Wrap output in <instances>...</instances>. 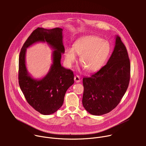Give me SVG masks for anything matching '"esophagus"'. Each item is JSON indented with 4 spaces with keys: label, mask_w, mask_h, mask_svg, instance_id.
Here are the masks:
<instances>
[{
    "label": "esophagus",
    "mask_w": 146,
    "mask_h": 146,
    "mask_svg": "<svg viewBox=\"0 0 146 146\" xmlns=\"http://www.w3.org/2000/svg\"><path fill=\"white\" fill-rule=\"evenodd\" d=\"M74 81L76 82H80V76H78V75H76L74 76Z\"/></svg>",
    "instance_id": "obj_1"
}]
</instances>
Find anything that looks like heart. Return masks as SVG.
<instances>
[{
  "label": "heart",
  "mask_w": 146,
  "mask_h": 146,
  "mask_svg": "<svg viewBox=\"0 0 146 146\" xmlns=\"http://www.w3.org/2000/svg\"><path fill=\"white\" fill-rule=\"evenodd\" d=\"M110 51V46L106 40L95 36H87L77 40L73 48L65 50V60L69 66L76 60L75 53L80 56L81 64L88 72L99 70L105 64Z\"/></svg>",
  "instance_id": "obj_1"
}]
</instances>
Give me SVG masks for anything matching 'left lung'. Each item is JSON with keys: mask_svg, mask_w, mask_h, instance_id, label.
I'll list each match as a JSON object with an SVG mask.
<instances>
[{"mask_svg": "<svg viewBox=\"0 0 146 146\" xmlns=\"http://www.w3.org/2000/svg\"><path fill=\"white\" fill-rule=\"evenodd\" d=\"M131 77V64L127 48L117 36L114 51L108 63L90 77L82 79V105L95 115L115 108L126 92Z\"/></svg>", "mask_w": 146, "mask_h": 146, "instance_id": "obj_1", "label": "left lung"}]
</instances>
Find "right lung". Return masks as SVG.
<instances>
[{
  "label": "right lung",
  "instance_id": "1",
  "mask_svg": "<svg viewBox=\"0 0 146 146\" xmlns=\"http://www.w3.org/2000/svg\"><path fill=\"white\" fill-rule=\"evenodd\" d=\"M37 41H46L55 50L53 64L43 78L35 80L28 74L25 66L26 48ZM65 52L62 43V29L37 28L25 41L19 56L18 82L29 105L43 115L56 111L63 105L65 93L74 83L73 72L60 65L61 55Z\"/></svg>",
  "mask_w": 146,
  "mask_h": 146
}]
</instances>
